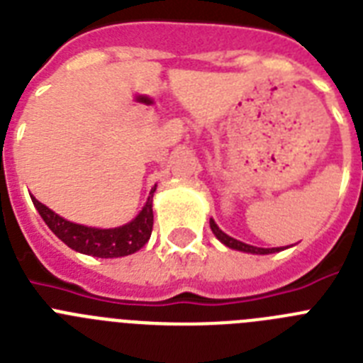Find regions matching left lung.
Returning <instances> with one entry per match:
<instances>
[{"label":"left lung","instance_id":"1","mask_svg":"<svg viewBox=\"0 0 363 363\" xmlns=\"http://www.w3.org/2000/svg\"><path fill=\"white\" fill-rule=\"evenodd\" d=\"M211 229H213L214 236L220 240L223 245L230 247V249H236V251H242V252H251V255H271V252H278L281 251V247H272V249H264V247H255V245H247V243L240 242V240H234L230 238L229 234H225L220 227L216 225V221L211 218Z\"/></svg>","mask_w":363,"mask_h":363}]
</instances>
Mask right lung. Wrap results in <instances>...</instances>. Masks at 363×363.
<instances>
[{
	"mask_svg": "<svg viewBox=\"0 0 363 363\" xmlns=\"http://www.w3.org/2000/svg\"><path fill=\"white\" fill-rule=\"evenodd\" d=\"M156 187L150 191V196L147 198V203L140 214L133 221L116 229H96V227L79 225L67 221L65 218L57 216L54 211H50L47 205L38 201L32 196V203L38 209L40 216L49 225V229L56 234L63 243L82 252V255L96 256V258H120V256H129L133 252L140 251L150 238L152 233V194Z\"/></svg>",
	"mask_w": 363,
	"mask_h": 363,
	"instance_id": "right-lung-1",
	"label": "right lung"
}]
</instances>
